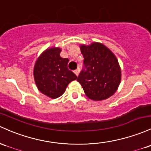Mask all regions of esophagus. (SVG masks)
<instances>
[{
  "label": "esophagus",
  "instance_id": "obj_1",
  "mask_svg": "<svg viewBox=\"0 0 151 151\" xmlns=\"http://www.w3.org/2000/svg\"><path fill=\"white\" fill-rule=\"evenodd\" d=\"M79 71H80V69L78 68V69H77L76 70H74V74H75L77 76H78L79 74Z\"/></svg>",
  "mask_w": 151,
  "mask_h": 151
}]
</instances>
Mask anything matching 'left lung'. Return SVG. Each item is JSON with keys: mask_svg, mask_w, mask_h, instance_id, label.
<instances>
[{"mask_svg": "<svg viewBox=\"0 0 151 151\" xmlns=\"http://www.w3.org/2000/svg\"><path fill=\"white\" fill-rule=\"evenodd\" d=\"M84 69L77 81L87 97L94 101L104 100L113 95L121 82V69L115 55L98 42L82 44Z\"/></svg>", "mask_w": 151, "mask_h": 151, "instance_id": "obj_1", "label": "left lung"}]
</instances>
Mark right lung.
<instances>
[{
  "label": "right lung",
  "mask_w": 151,
  "mask_h": 151,
  "mask_svg": "<svg viewBox=\"0 0 151 151\" xmlns=\"http://www.w3.org/2000/svg\"><path fill=\"white\" fill-rule=\"evenodd\" d=\"M61 51L59 47L46 49L37 59L34 68V80L38 89L52 99L62 96L68 84L77 78L68 69L69 59L60 57Z\"/></svg>",
  "instance_id": "1"
}]
</instances>
